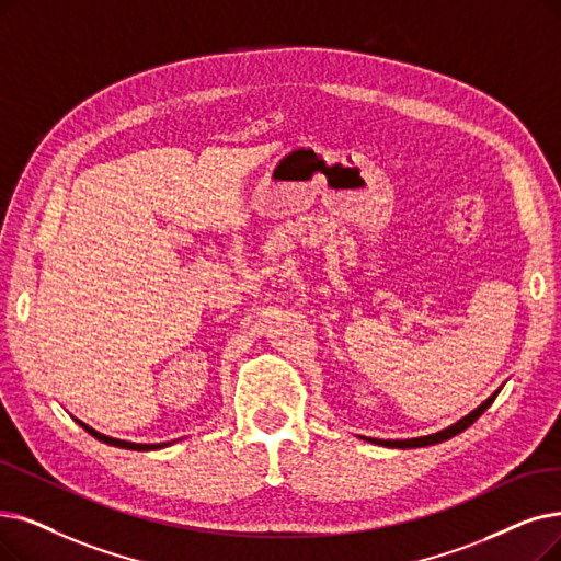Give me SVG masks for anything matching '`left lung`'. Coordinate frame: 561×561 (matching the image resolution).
I'll return each instance as SVG.
<instances>
[{
  "label": "left lung",
  "instance_id": "left-lung-1",
  "mask_svg": "<svg viewBox=\"0 0 561 561\" xmlns=\"http://www.w3.org/2000/svg\"><path fill=\"white\" fill-rule=\"evenodd\" d=\"M497 393L500 391H495L492 393L485 402H481V405L474 410V412H469L467 416H462L458 423H454V425H449V428H444V431H439V433H435V435H425V437H414V439H368V442H373V444H382V446H391V449H416V446H431V444H439V442H444V439H449V437H454V435H458V433H462L465 428H469V425H472L490 405H492V400L497 398Z\"/></svg>",
  "mask_w": 561,
  "mask_h": 561
}]
</instances>
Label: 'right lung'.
Listing matches in <instances>:
<instances>
[{
  "instance_id": "obj_1",
  "label": "right lung",
  "mask_w": 561,
  "mask_h": 561,
  "mask_svg": "<svg viewBox=\"0 0 561 561\" xmlns=\"http://www.w3.org/2000/svg\"><path fill=\"white\" fill-rule=\"evenodd\" d=\"M82 428L92 435V437H96L99 442H105V444H112V446H119V449H133V451H151V449H163V446H168V444H136V442H124V439H115V437H107V435H101V433H96L94 428H89L87 423H82V421H78Z\"/></svg>"
}]
</instances>
